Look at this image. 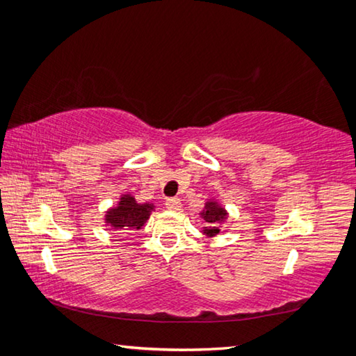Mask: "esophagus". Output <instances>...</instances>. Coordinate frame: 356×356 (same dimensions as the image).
Here are the masks:
<instances>
[{"instance_id":"esophagus-1","label":"esophagus","mask_w":356,"mask_h":356,"mask_svg":"<svg viewBox=\"0 0 356 356\" xmlns=\"http://www.w3.org/2000/svg\"><path fill=\"white\" fill-rule=\"evenodd\" d=\"M180 206H182V204H180L179 197H168V200H166V207H168V209L179 210Z\"/></svg>"}]
</instances>
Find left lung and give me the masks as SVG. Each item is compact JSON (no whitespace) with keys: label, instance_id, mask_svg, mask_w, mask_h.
Instances as JSON below:
<instances>
[{"label":"left lung","instance_id":"8db88e82","mask_svg":"<svg viewBox=\"0 0 356 356\" xmlns=\"http://www.w3.org/2000/svg\"><path fill=\"white\" fill-rule=\"evenodd\" d=\"M202 218L207 221L209 227H204V234H206L207 237H213L216 234L220 232L218 225L226 220V210L222 209L218 202L215 201H210L206 204V209L202 210Z\"/></svg>","mask_w":356,"mask_h":356}]
</instances>
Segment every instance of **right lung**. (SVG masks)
Returning <instances> with one entry per match:
<instances>
[{"mask_svg":"<svg viewBox=\"0 0 356 356\" xmlns=\"http://www.w3.org/2000/svg\"><path fill=\"white\" fill-rule=\"evenodd\" d=\"M152 210V204H140L131 195H124L118 207L108 210L105 220L116 231H131V229H141Z\"/></svg>","mask_w":356,"mask_h":356,"instance_id":"add662e5","label":"right lung"}]
</instances>
